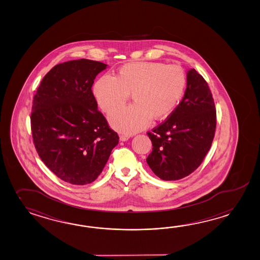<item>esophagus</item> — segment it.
I'll return each mask as SVG.
<instances>
[{"label": "esophagus", "mask_w": 260, "mask_h": 260, "mask_svg": "<svg viewBox=\"0 0 260 260\" xmlns=\"http://www.w3.org/2000/svg\"><path fill=\"white\" fill-rule=\"evenodd\" d=\"M119 138H120V141H122V142H125V141H127L128 139L131 138V136L126 135V134H121Z\"/></svg>", "instance_id": "34e87169"}]
</instances>
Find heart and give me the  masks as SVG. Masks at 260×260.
<instances>
[{"label": "heart", "instance_id": "1", "mask_svg": "<svg viewBox=\"0 0 260 260\" xmlns=\"http://www.w3.org/2000/svg\"><path fill=\"white\" fill-rule=\"evenodd\" d=\"M186 77L178 65L159 62L124 64L115 77L104 75L95 83L99 106L109 114L121 108L132 94L133 104L109 116L112 127L132 134L173 113L185 91Z\"/></svg>", "mask_w": 260, "mask_h": 260}]
</instances>
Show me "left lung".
Returning <instances> with one entry per match:
<instances>
[{
  "instance_id": "obj_1",
  "label": "left lung",
  "mask_w": 260,
  "mask_h": 260,
  "mask_svg": "<svg viewBox=\"0 0 260 260\" xmlns=\"http://www.w3.org/2000/svg\"><path fill=\"white\" fill-rule=\"evenodd\" d=\"M215 127L216 110L207 82L196 70H189L181 103L165 121L147 133L153 145L147 164L160 179L184 178L202 164Z\"/></svg>"
}]
</instances>
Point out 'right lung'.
Wrapping results in <instances>:
<instances>
[{
  "mask_svg": "<svg viewBox=\"0 0 260 260\" xmlns=\"http://www.w3.org/2000/svg\"><path fill=\"white\" fill-rule=\"evenodd\" d=\"M106 66L86 58L58 64L45 75L34 97L35 149L46 167L72 185L97 179L118 144L91 89Z\"/></svg>",
  "mask_w": 260,
  "mask_h": 260,
  "instance_id": "add662e5",
  "label": "right lung"
}]
</instances>
